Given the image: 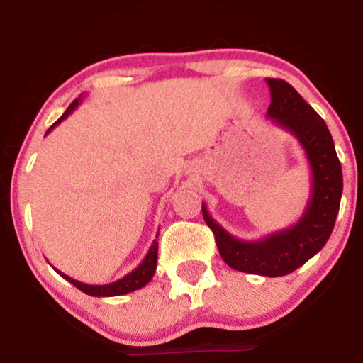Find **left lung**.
<instances>
[{
	"instance_id": "obj_1",
	"label": "left lung",
	"mask_w": 363,
	"mask_h": 363,
	"mask_svg": "<svg viewBox=\"0 0 363 363\" xmlns=\"http://www.w3.org/2000/svg\"><path fill=\"white\" fill-rule=\"evenodd\" d=\"M266 82L271 91L267 118L299 140L309 162L312 182L306 210L296 225L255 241L230 235L213 220L205 203L201 211L228 266L250 274L277 277L291 274L325 246L339 213L344 180L334 140L322 117L291 84L282 79H266Z\"/></svg>"
}]
</instances>
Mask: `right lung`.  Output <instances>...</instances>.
<instances>
[{
  "label": "right lung",
  "mask_w": 363,
  "mask_h": 363,
  "mask_svg": "<svg viewBox=\"0 0 363 363\" xmlns=\"http://www.w3.org/2000/svg\"><path fill=\"white\" fill-rule=\"evenodd\" d=\"M79 102H81V97L76 99V101H74L71 106L66 108V112H64L62 116L59 117L57 121L54 122L52 125L48 128L46 133H49L54 127L59 125V123H61L64 118H67L69 116H71V113L77 108ZM157 238H158V235H157ZM157 256H158V241L155 240V241H153V245L150 246V250H148L147 256L143 257V261L135 267V269H133L132 272H128V274L123 276L122 279H117V281L111 282V284H102V286L86 284V282L72 279L71 276H67V274H64V272L57 271L56 267H54V269H56L57 274H61L64 279L69 281V282H71V284L76 286L77 289H81L82 292H86V294H89V296H94V297H112V296L128 294V292H133V291L140 289V287H143L145 284H148V282H150V279L153 277V274H155Z\"/></svg>",
  "instance_id": "add662e5"
}]
</instances>
